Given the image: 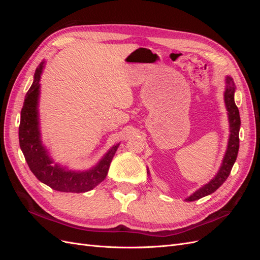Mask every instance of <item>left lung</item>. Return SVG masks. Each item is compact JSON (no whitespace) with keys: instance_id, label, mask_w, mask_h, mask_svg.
I'll return each instance as SVG.
<instances>
[{"instance_id":"1","label":"left lung","mask_w":260,"mask_h":260,"mask_svg":"<svg viewBox=\"0 0 260 260\" xmlns=\"http://www.w3.org/2000/svg\"><path fill=\"white\" fill-rule=\"evenodd\" d=\"M225 86H224V105L228 112V119H229V129H230V136L229 141H228L226 151L223 156L222 164L220 166L217 175L212 178L208 183L201 186L199 190H196L193 194H191L188 198L185 199L186 202H193L198 201L204 196H207L211 193H214L217 188H219L223 184L224 181L229 177L233 165L237 160L239 147H240V139H239V132H240V113L239 108L235 105L234 102V93H235V84L232 78L230 76L225 77ZM147 175L149 176V170L147 169Z\"/></svg>"}]
</instances>
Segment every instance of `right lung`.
<instances>
[{
    "label": "right lung",
    "instance_id": "right-lung-1",
    "mask_svg": "<svg viewBox=\"0 0 260 260\" xmlns=\"http://www.w3.org/2000/svg\"><path fill=\"white\" fill-rule=\"evenodd\" d=\"M45 61H41L36 69L34 82L28 90L20 113L19 145L30 170L42 183L59 192H88L103 181L111 166L113 157L119 143L114 145L102 157L101 160L86 170H73L55 162L48 148L42 142L39 118L41 76Z\"/></svg>",
    "mask_w": 260,
    "mask_h": 260
}]
</instances>
